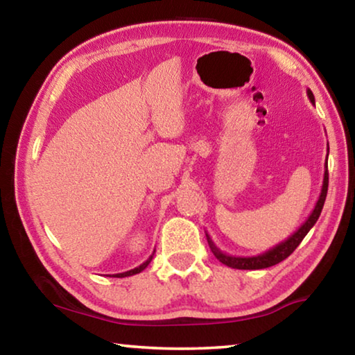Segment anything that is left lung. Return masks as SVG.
<instances>
[{
	"mask_svg": "<svg viewBox=\"0 0 355 355\" xmlns=\"http://www.w3.org/2000/svg\"><path fill=\"white\" fill-rule=\"evenodd\" d=\"M307 95L311 103L315 105V97H313V92L307 89ZM327 156H329V144H327ZM324 180H322V188H321V194L318 197V202L313 208V211L310 213V216L307 218V220L304 222L302 225H300L296 232L293 233L290 238H286L285 241L279 243L277 245H274L272 249H269L264 252V254L260 255H255V257H233V255H228L224 254L218 245L213 243V239L209 238V235L207 233V239H208V244H209V249L214 254V257L218 258L220 263L227 264L228 268H233V269H264V268H269V266H274V264H277L280 261H284L285 258L290 257L294 249L297 248L300 244V241L305 238V235L310 232V228L316 224L318 218H320V214L322 211V207H324V202H326V196H327V186H329V172H327V158H326V164H324Z\"/></svg>",
	"mask_w": 355,
	"mask_h": 355,
	"instance_id": "obj_1",
	"label": "left lung"
}]
</instances>
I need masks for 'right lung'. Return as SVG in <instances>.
<instances>
[{
	"mask_svg": "<svg viewBox=\"0 0 355 355\" xmlns=\"http://www.w3.org/2000/svg\"><path fill=\"white\" fill-rule=\"evenodd\" d=\"M153 255H155V252L152 255H150L146 261H144L141 266H137V268H135V269H130V271H127V272H120V274H112V277H119V279H122V277H130V275H135V274H139V272H142L144 269H146L147 266H148V263L152 261V258H153Z\"/></svg>",
	"mask_w": 355,
	"mask_h": 355,
	"instance_id": "1",
	"label": "right lung"
}]
</instances>
